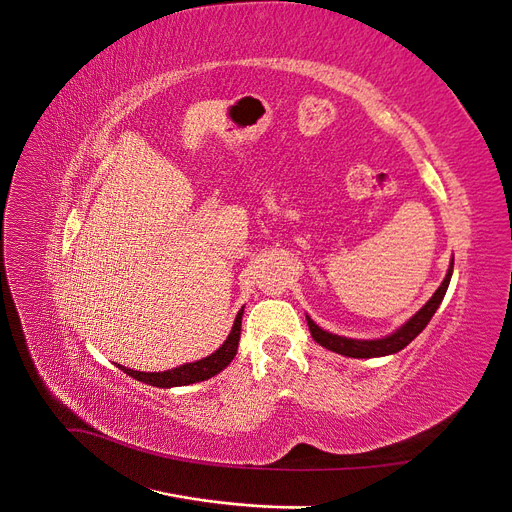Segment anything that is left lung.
<instances>
[{"label": "left lung", "instance_id": "left-lung-1", "mask_svg": "<svg viewBox=\"0 0 512 512\" xmlns=\"http://www.w3.org/2000/svg\"><path fill=\"white\" fill-rule=\"evenodd\" d=\"M451 275H453V262H451V269H448L444 282L440 284V288L433 292V297L421 307V312H416L404 327H401L399 331H395L393 335L384 337V339H371V342H361V339H348V337H339V335H333V333H327L322 331L318 324L307 318V324H309V333H312V337L316 339V342L320 346H324L327 350H333L337 354H344V356H352V359H371V356H384V354H393V352H399L401 348H406L412 339L421 333L427 322L431 320V316L436 314V309L440 307L444 294H446V288H448V282H451Z\"/></svg>", "mask_w": 512, "mask_h": 512}]
</instances>
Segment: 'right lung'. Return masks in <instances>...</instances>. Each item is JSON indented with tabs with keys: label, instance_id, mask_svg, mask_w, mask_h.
<instances>
[{
	"label": "right lung",
	"instance_id": "add662e5",
	"mask_svg": "<svg viewBox=\"0 0 512 512\" xmlns=\"http://www.w3.org/2000/svg\"><path fill=\"white\" fill-rule=\"evenodd\" d=\"M241 316H243V309H239V314L235 318V324H232V331L228 335L226 342L222 344V348L215 350L211 356H205V359H200L196 363H185L181 367L175 369H168V371H134V369H126L128 376L141 380L145 384L151 386H160V389H170V386H185V384H194V382H203L209 380L211 376L220 374V371L230 365V361L235 359L237 354V346H239V337H241Z\"/></svg>",
	"mask_w": 512,
	"mask_h": 512
}]
</instances>
